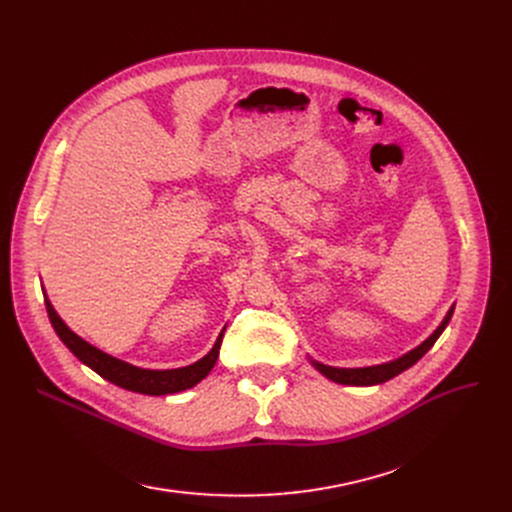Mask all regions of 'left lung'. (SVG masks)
Segmentation results:
<instances>
[{"instance_id": "obj_1", "label": "left lung", "mask_w": 512, "mask_h": 512, "mask_svg": "<svg viewBox=\"0 0 512 512\" xmlns=\"http://www.w3.org/2000/svg\"><path fill=\"white\" fill-rule=\"evenodd\" d=\"M452 311H454V305H452V307L448 309V313L444 315L442 324H440L432 334H429L419 346L411 348L409 353L400 355L398 359H392V361H388V363L369 365V367H332V365H324V363H319V361H313L311 357H309V361H311V365H313L321 375H326L328 380H332V382H336V384H344V386H378V384H384V382L396 378L398 373L407 371L411 365H415V363L429 351V348L434 346V342H436V340L440 338V334L446 330L448 321H450V317H452Z\"/></svg>"}]
</instances>
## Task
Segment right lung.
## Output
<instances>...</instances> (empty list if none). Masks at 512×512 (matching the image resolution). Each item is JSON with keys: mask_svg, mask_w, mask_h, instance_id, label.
<instances>
[{"mask_svg": "<svg viewBox=\"0 0 512 512\" xmlns=\"http://www.w3.org/2000/svg\"><path fill=\"white\" fill-rule=\"evenodd\" d=\"M43 288V286H41ZM45 297V307H47V315L53 330L60 336V340L70 348V353L80 361L85 363L87 367H91L95 373H99L103 380L112 382L124 390L130 392H139V394H149V396H164V394H174V392H182L186 388L197 386L201 380L207 378V373L213 369L215 361L220 357V344L224 338V330L215 340L211 351L191 363L186 367H176V369H143L137 365H130L122 359H116L112 355L103 353L101 348L89 344L87 340L80 338L78 334H74L66 321L58 315V311L53 309L51 301Z\"/></svg>", "mask_w": 512, "mask_h": 512, "instance_id": "add662e5", "label": "right lung"}]
</instances>
